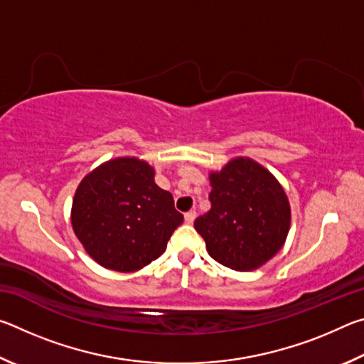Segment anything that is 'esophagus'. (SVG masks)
I'll list each match as a JSON object with an SVG mask.
<instances>
[{
    "label": "esophagus",
    "instance_id": "esophagus-1",
    "mask_svg": "<svg viewBox=\"0 0 364 364\" xmlns=\"http://www.w3.org/2000/svg\"><path fill=\"white\" fill-rule=\"evenodd\" d=\"M196 217H197V213H196V210H189V212H186L184 213V221H186L188 225H191V223H194V220H196Z\"/></svg>",
    "mask_w": 364,
    "mask_h": 364
}]
</instances>
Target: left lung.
I'll return each mask as SVG.
<instances>
[{
	"label": "left lung",
	"instance_id": "8db88e82",
	"mask_svg": "<svg viewBox=\"0 0 364 364\" xmlns=\"http://www.w3.org/2000/svg\"><path fill=\"white\" fill-rule=\"evenodd\" d=\"M210 210L194 221L213 260L236 271L260 268L286 242L291 205L279 181L249 157L210 173Z\"/></svg>",
	"mask_w": 364,
	"mask_h": 364
}]
</instances>
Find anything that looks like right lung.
<instances>
[{"mask_svg":"<svg viewBox=\"0 0 364 364\" xmlns=\"http://www.w3.org/2000/svg\"><path fill=\"white\" fill-rule=\"evenodd\" d=\"M183 223L173 196L154 181V168L136 157L104 162L78 184L72 228L88 255L122 273L141 269L167 249Z\"/></svg>","mask_w":364,"mask_h":364,"instance_id":"right-lung-1","label":"right lung"}]
</instances>
